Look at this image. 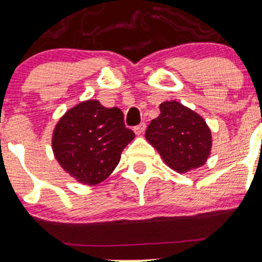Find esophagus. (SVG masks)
<instances>
[{
	"label": "esophagus",
	"instance_id": "esophagus-1",
	"mask_svg": "<svg viewBox=\"0 0 262 262\" xmlns=\"http://www.w3.org/2000/svg\"><path fill=\"white\" fill-rule=\"evenodd\" d=\"M134 131L136 135H142L144 131H146V124H144V122H142V124L135 126Z\"/></svg>",
	"mask_w": 262,
	"mask_h": 262
}]
</instances>
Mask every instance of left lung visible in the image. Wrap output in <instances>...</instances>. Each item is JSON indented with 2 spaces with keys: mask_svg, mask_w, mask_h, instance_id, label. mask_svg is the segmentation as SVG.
<instances>
[{
  "mask_svg": "<svg viewBox=\"0 0 262 262\" xmlns=\"http://www.w3.org/2000/svg\"><path fill=\"white\" fill-rule=\"evenodd\" d=\"M159 108L160 115L147 127V141L177 172L204 165L211 150V131L204 119L176 101L161 103Z\"/></svg>",
  "mask_w": 262,
  "mask_h": 262,
  "instance_id": "1",
  "label": "left lung"
}]
</instances>
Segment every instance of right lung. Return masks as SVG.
I'll list each match as a JSON object with an SVG mask.
<instances>
[{
    "label": "right lung",
    "instance_id": "1",
    "mask_svg": "<svg viewBox=\"0 0 262 262\" xmlns=\"http://www.w3.org/2000/svg\"><path fill=\"white\" fill-rule=\"evenodd\" d=\"M135 134L119 108L96 99L79 103L58 121L52 148L59 165L85 185H97L113 172Z\"/></svg>",
    "mask_w": 262,
    "mask_h": 262
}]
</instances>
